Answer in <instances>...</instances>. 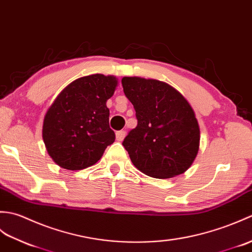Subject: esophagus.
Segmentation results:
<instances>
[{"mask_svg": "<svg viewBox=\"0 0 252 252\" xmlns=\"http://www.w3.org/2000/svg\"><path fill=\"white\" fill-rule=\"evenodd\" d=\"M115 136H116V140H117V141H122L123 139H124V138H125V136H126V131H125V130L116 131Z\"/></svg>", "mask_w": 252, "mask_h": 252, "instance_id": "1", "label": "esophagus"}]
</instances>
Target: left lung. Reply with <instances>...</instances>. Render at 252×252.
<instances>
[{
    "instance_id": "1",
    "label": "left lung",
    "mask_w": 252,
    "mask_h": 252,
    "mask_svg": "<svg viewBox=\"0 0 252 252\" xmlns=\"http://www.w3.org/2000/svg\"><path fill=\"white\" fill-rule=\"evenodd\" d=\"M125 96L138 125L123 141L132 164L144 175L168 179L192 165L199 149V126L191 105L167 83L123 77Z\"/></svg>"
}]
</instances>
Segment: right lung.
<instances>
[{"mask_svg":"<svg viewBox=\"0 0 252 252\" xmlns=\"http://www.w3.org/2000/svg\"><path fill=\"white\" fill-rule=\"evenodd\" d=\"M116 86L115 76L93 74L73 81L58 94L43 123V140L56 164L69 170L87 168L114 142L107 100Z\"/></svg>","mask_w":252,"mask_h":252,"instance_id":"right-lung-1","label":"right lung"}]
</instances>
